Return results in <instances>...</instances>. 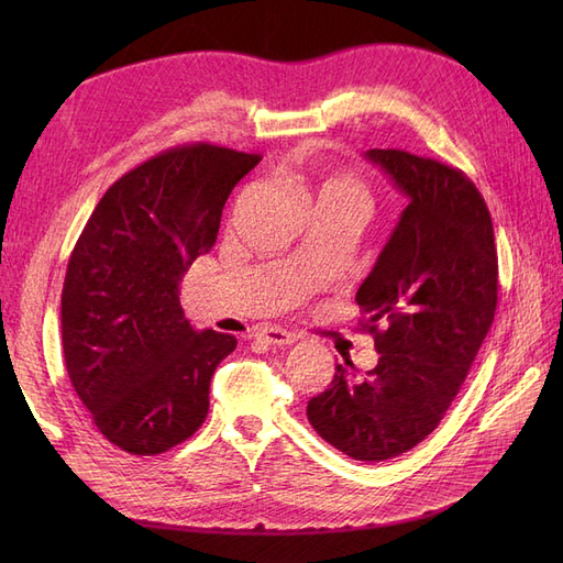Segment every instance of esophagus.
I'll use <instances>...</instances> for the list:
<instances>
[{
  "label": "esophagus",
  "instance_id": "esophagus-1",
  "mask_svg": "<svg viewBox=\"0 0 563 563\" xmlns=\"http://www.w3.org/2000/svg\"><path fill=\"white\" fill-rule=\"evenodd\" d=\"M253 335L258 340H265L267 345H291L298 340L296 333L279 329V327H261V329L253 331Z\"/></svg>",
  "mask_w": 563,
  "mask_h": 563
}]
</instances>
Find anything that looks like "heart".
Segmentation results:
<instances>
[{"instance_id": "obj_1", "label": "heart", "mask_w": 563, "mask_h": 563, "mask_svg": "<svg viewBox=\"0 0 563 563\" xmlns=\"http://www.w3.org/2000/svg\"><path fill=\"white\" fill-rule=\"evenodd\" d=\"M321 192H333V195H347L366 203V192L364 187L360 185V180H354L352 176H333L327 183H323Z\"/></svg>"}]
</instances>
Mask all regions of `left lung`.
Returning <instances> with one entry per match:
<instances>
[{
    "label": "left lung",
    "mask_w": 563,
    "mask_h": 563,
    "mask_svg": "<svg viewBox=\"0 0 563 563\" xmlns=\"http://www.w3.org/2000/svg\"><path fill=\"white\" fill-rule=\"evenodd\" d=\"M406 195L399 223L356 291L380 360L364 376L335 366L308 420L364 463L418 446L449 411L496 317L498 253L484 197L449 164L368 150Z\"/></svg>",
    "instance_id": "obj_1"
}]
</instances>
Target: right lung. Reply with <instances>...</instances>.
<instances>
[{"instance_id":"1","label":"right lung","mask_w":563,"mask_h":563,"mask_svg":"<svg viewBox=\"0 0 563 563\" xmlns=\"http://www.w3.org/2000/svg\"><path fill=\"white\" fill-rule=\"evenodd\" d=\"M258 162L211 143L166 150L110 187L73 249L60 298L65 368L100 434L126 453H164L207 420L213 371L236 338L195 331L178 286Z\"/></svg>"}]
</instances>
